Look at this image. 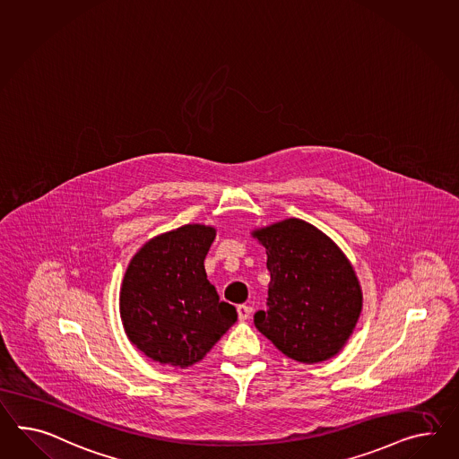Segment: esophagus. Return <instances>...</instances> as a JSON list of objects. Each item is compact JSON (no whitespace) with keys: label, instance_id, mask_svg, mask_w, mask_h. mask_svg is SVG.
<instances>
[{"label":"esophagus","instance_id":"34e87169","mask_svg":"<svg viewBox=\"0 0 459 459\" xmlns=\"http://www.w3.org/2000/svg\"><path fill=\"white\" fill-rule=\"evenodd\" d=\"M236 311H238V319L239 321H247L249 315H251V311H253V307L247 305H239L236 307Z\"/></svg>","mask_w":459,"mask_h":459}]
</instances>
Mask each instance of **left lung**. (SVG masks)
I'll return each mask as SVG.
<instances>
[{"label":"left lung","instance_id":"1","mask_svg":"<svg viewBox=\"0 0 459 459\" xmlns=\"http://www.w3.org/2000/svg\"><path fill=\"white\" fill-rule=\"evenodd\" d=\"M270 270L268 309L255 315L261 334L294 361L336 356L353 334L363 291L353 264L316 226L298 218L251 231Z\"/></svg>","mask_w":459,"mask_h":459}]
</instances>
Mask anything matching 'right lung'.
Masks as SVG:
<instances>
[{"mask_svg": "<svg viewBox=\"0 0 459 459\" xmlns=\"http://www.w3.org/2000/svg\"><path fill=\"white\" fill-rule=\"evenodd\" d=\"M216 238L206 224H185L146 241L131 258L119 291L128 340L154 363L188 368L201 361L236 323L220 301L204 258Z\"/></svg>", "mask_w": 459, "mask_h": 459, "instance_id": "obj_1", "label": "right lung"}]
</instances>
